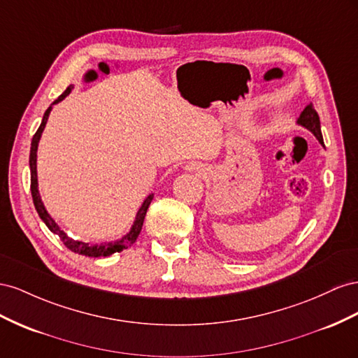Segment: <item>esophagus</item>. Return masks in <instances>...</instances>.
Wrapping results in <instances>:
<instances>
[{
    "instance_id": "obj_1",
    "label": "esophagus",
    "mask_w": 358,
    "mask_h": 358,
    "mask_svg": "<svg viewBox=\"0 0 358 358\" xmlns=\"http://www.w3.org/2000/svg\"><path fill=\"white\" fill-rule=\"evenodd\" d=\"M192 169H193V168H192ZM195 169H196L199 173H206V169H203V168H195Z\"/></svg>"
}]
</instances>
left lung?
Returning <instances> with one entry per match:
<instances>
[{
  "mask_svg": "<svg viewBox=\"0 0 358 358\" xmlns=\"http://www.w3.org/2000/svg\"><path fill=\"white\" fill-rule=\"evenodd\" d=\"M297 124H300V126L308 129L309 131H312L313 136L320 141V144L324 145V139H322V134H321L320 115H318V112L315 110L312 103H309L308 106L303 109V112H301L299 120H297Z\"/></svg>",
  "mask_w": 358,
  "mask_h": 358,
  "instance_id": "left-lung-1",
  "label": "left lung"
}]
</instances>
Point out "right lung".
<instances>
[{
    "mask_svg": "<svg viewBox=\"0 0 358 358\" xmlns=\"http://www.w3.org/2000/svg\"><path fill=\"white\" fill-rule=\"evenodd\" d=\"M73 87H67V90L64 91L63 94H61L52 105H50L45 115H43V120H42V124H40V127L37 129L36 135L33 136V141H31V150H29V171H31V195H33V202H34V207L38 213L40 219H42L45 222L46 227L49 228L50 232H54L55 236L59 237V240L63 241L64 246L67 249H70L71 252H75L78 255H85V257H91V258H103V257H109V255L115 253V252H121L122 249H127L129 246H131L134 244L139 236V232L142 229V224H144V219H145V214H147V210L150 207V203L152 201V193L151 195H148L144 202H142L141 208L138 210L136 213V217H135V222L134 224H131L130 231L126 234V236H122L120 240H115V241H109V243H101V244H90V243H84V241H78V240H73L70 238L67 234L61 229L58 224L55 223V220L49 216V213L46 211L43 202H42V198H40V193H38V182H37V147H38V141L40 138H42V134L45 130V126H46V121H48V117L50 114V110H52V106L57 105L58 101L63 100L66 96L70 94V91Z\"/></svg>",
    "mask_w": 358,
    "mask_h": 358,
    "instance_id": "right-lung-1",
    "label": "right lung"
}]
</instances>
